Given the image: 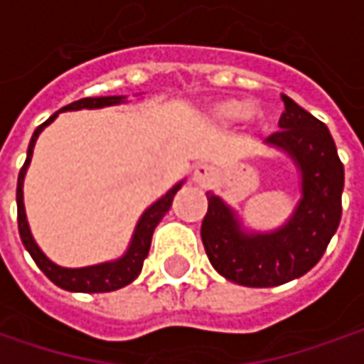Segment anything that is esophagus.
Returning <instances> with one entry per match:
<instances>
[{
    "instance_id": "34e87169",
    "label": "esophagus",
    "mask_w": 364,
    "mask_h": 364,
    "mask_svg": "<svg viewBox=\"0 0 364 364\" xmlns=\"http://www.w3.org/2000/svg\"><path fill=\"white\" fill-rule=\"evenodd\" d=\"M193 181L199 185H210L213 181V168L208 165H198L193 171Z\"/></svg>"
}]
</instances>
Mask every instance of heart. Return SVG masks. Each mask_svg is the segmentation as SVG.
Returning <instances> with one entry per match:
<instances>
[{"instance_id": "1", "label": "heart", "mask_w": 364, "mask_h": 364, "mask_svg": "<svg viewBox=\"0 0 364 364\" xmlns=\"http://www.w3.org/2000/svg\"><path fill=\"white\" fill-rule=\"evenodd\" d=\"M261 114L257 109H248L245 102L238 100H226V102L213 103L212 119L220 126H230L238 119H259Z\"/></svg>"}]
</instances>
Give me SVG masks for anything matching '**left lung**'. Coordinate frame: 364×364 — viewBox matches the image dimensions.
I'll return each instance as SVG.
<instances>
[{
  "label": "left lung",
  "instance_id": "obj_1",
  "mask_svg": "<svg viewBox=\"0 0 364 364\" xmlns=\"http://www.w3.org/2000/svg\"><path fill=\"white\" fill-rule=\"evenodd\" d=\"M279 132L264 142L287 152L301 173V199L273 232H248L224 199L208 193L201 240L212 267L245 287H277L306 275L322 259L342 215L344 166L336 144L318 118L281 95Z\"/></svg>",
  "mask_w": 364,
  "mask_h": 364
}]
</instances>
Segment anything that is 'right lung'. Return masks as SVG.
I'll return each instance as SVG.
<instances>
[{
  "mask_svg": "<svg viewBox=\"0 0 364 364\" xmlns=\"http://www.w3.org/2000/svg\"><path fill=\"white\" fill-rule=\"evenodd\" d=\"M126 102L124 95H107V97H83L79 102H73L69 105H65L63 109H58L56 114H53L50 118L46 119L44 124H40L38 128L34 130L32 140L28 144V154H26L24 166L20 168V175H18V189H16V201H18V230H20V238H22V245L26 246V250L30 252V257L34 259V262L38 264V269L48 277L55 285H58L60 289H67V291H77V293H105V291H116L126 287L128 283H132L136 277L140 275L142 271V264L144 259L149 257V250H151V240L152 232L159 226V222L163 220V215L168 212L171 203L175 193L181 189L183 181H179L173 189H168L163 198L159 201H154L146 212L140 215L138 224H136L134 234H132V240L128 250L116 259V261L102 262V264H93V267H81V269H65V267H58L55 262L50 261L36 245L30 226H28V220H26V210H24V177L26 168L32 161V152H34V144H36V138L38 134L53 122V119L60 114V112H75V109H100V107H107V105H118V103Z\"/></svg>",
  "mask_w": 364,
  "mask_h": 364,
  "instance_id": "add662e5",
  "label": "right lung"
}]
</instances>
